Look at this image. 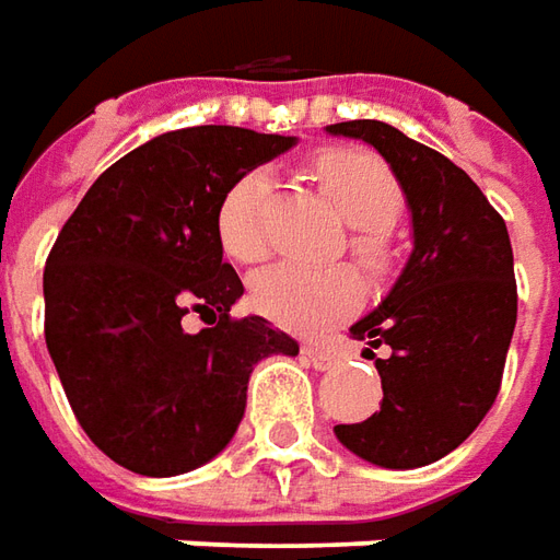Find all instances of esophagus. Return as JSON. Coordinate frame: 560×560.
I'll return each mask as SVG.
<instances>
[{
  "mask_svg": "<svg viewBox=\"0 0 560 560\" xmlns=\"http://www.w3.org/2000/svg\"><path fill=\"white\" fill-rule=\"evenodd\" d=\"M303 359L310 361L312 368H318V371H328L330 364L337 361V355H334L330 349H325V346L303 343Z\"/></svg>",
  "mask_w": 560,
  "mask_h": 560,
  "instance_id": "esophagus-1",
  "label": "esophagus"
}]
</instances>
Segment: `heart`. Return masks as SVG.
I'll list each match as a JSON object with an SVG mask.
<instances>
[{
    "mask_svg": "<svg viewBox=\"0 0 560 560\" xmlns=\"http://www.w3.org/2000/svg\"><path fill=\"white\" fill-rule=\"evenodd\" d=\"M312 174L349 223V250L364 269L386 272L392 264L389 230L405 214V186L395 171L364 150H328L315 155ZM269 199L272 177L248 171L223 192L214 230L223 254L235 264L269 257ZM359 272L352 266L303 269L276 266L254 279L250 300L260 315L281 328L312 330L337 322L361 303Z\"/></svg>",
    "mask_w": 560,
    "mask_h": 560,
    "instance_id": "obj_1",
    "label": "heart"
}]
</instances>
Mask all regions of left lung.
Wrapping results in <instances>:
<instances>
[{"label":"left lung","mask_w":560,"mask_h":560,"mask_svg":"<svg viewBox=\"0 0 560 560\" xmlns=\"http://www.w3.org/2000/svg\"><path fill=\"white\" fill-rule=\"evenodd\" d=\"M371 143L405 186L413 254L389 296L349 334L368 340L383 405L337 425L352 454L383 469L429 466L475 432L503 383L518 318V284L505 220L463 168L439 150L376 119L330 125ZM386 345L390 355L376 360Z\"/></svg>","instance_id":"8db88e82"}]
</instances>
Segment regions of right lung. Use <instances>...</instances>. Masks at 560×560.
Here are the masks:
<instances>
[{
    "mask_svg": "<svg viewBox=\"0 0 560 560\" xmlns=\"http://www.w3.org/2000/svg\"><path fill=\"white\" fill-rule=\"evenodd\" d=\"M294 137L199 125L152 137L94 180L45 260V343L67 401L113 463L168 478L217 456L245 417L248 376L300 346L242 296L217 242L223 192ZM199 314L189 335L179 322Z\"/></svg>",
    "mask_w": 560,
    "mask_h": 560,
    "instance_id": "obj_1",
    "label": "right lung"
}]
</instances>
